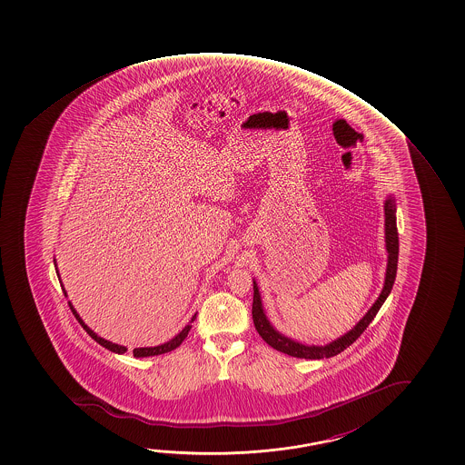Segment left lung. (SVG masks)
<instances>
[{
    "label": "left lung",
    "mask_w": 465,
    "mask_h": 465,
    "mask_svg": "<svg viewBox=\"0 0 465 465\" xmlns=\"http://www.w3.org/2000/svg\"><path fill=\"white\" fill-rule=\"evenodd\" d=\"M384 232H386V250H388V267H386V279H384V287L381 290V295L374 302V305L368 310L365 316L358 321L357 326L349 331L347 334L339 337L334 342L328 345H305V343L295 342L289 337L281 334L279 331L272 328V324L266 318V312L262 310V302L259 295L258 285L252 282V322L259 335L262 337L264 342L269 343L275 351L287 353L290 357L306 358V360H321V358H331L351 347V343L357 341L360 335L363 334L370 322L374 320V316L380 312L381 306L389 297L394 281H396L397 259H399V233H397L396 222V199L389 196L384 203Z\"/></svg>",
    "instance_id": "left-lung-1"
}]
</instances>
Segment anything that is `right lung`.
I'll return each mask as SVG.
<instances>
[{"label":"right lung","instance_id":"obj_1","mask_svg":"<svg viewBox=\"0 0 465 465\" xmlns=\"http://www.w3.org/2000/svg\"><path fill=\"white\" fill-rule=\"evenodd\" d=\"M63 292H64V297H66V290L63 289ZM69 308H71V312H73V314H74V318H76L77 321H79V324L84 328L85 332L87 334L91 335L92 339L95 341V342L100 343L102 347H105V349H108L110 351H114V353H124V351H128L126 347H123V345H118V343L110 342V341H105V339H102V337H99V335L95 334L94 331H92L91 328H87V324H84V321L81 320V316L77 314L76 310H74V306L71 305V302H68ZM194 318H196V314L193 316V320H191V322L194 321ZM191 324H188V326H184L183 331L180 332V334L175 335L172 341H168V342L162 343V345H157V347H139V349H134L133 351V355L136 358H143V357H153V355H162V353H168V351H175L176 347H180L182 345V342H183L184 339H186V335H188V332H190Z\"/></svg>","mask_w":465,"mask_h":465}]
</instances>
